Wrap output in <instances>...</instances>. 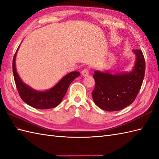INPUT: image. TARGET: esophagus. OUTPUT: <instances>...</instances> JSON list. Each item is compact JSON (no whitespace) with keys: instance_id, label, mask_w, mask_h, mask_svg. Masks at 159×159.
Returning <instances> with one entry per match:
<instances>
[{"instance_id":"1","label":"esophagus","mask_w":159,"mask_h":159,"mask_svg":"<svg viewBox=\"0 0 159 159\" xmlns=\"http://www.w3.org/2000/svg\"><path fill=\"white\" fill-rule=\"evenodd\" d=\"M81 74H82V75H83V76H88V75H89V70H88V69H87V68L83 69V70H82V72H81Z\"/></svg>"}]
</instances>
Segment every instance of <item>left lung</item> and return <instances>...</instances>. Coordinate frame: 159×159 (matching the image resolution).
I'll return each instance as SVG.
<instances>
[{
	"mask_svg": "<svg viewBox=\"0 0 159 159\" xmlns=\"http://www.w3.org/2000/svg\"><path fill=\"white\" fill-rule=\"evenodd\" d=\"M135 64L129 72H114L96 70L91 93L94 103L108 112L123 110L134 102L140 90L145 74V60L141 50H133Z\"/></svg>",
	"mask_w": 159,
	"mask_h": 159,
	"instance_id": "obj_1",
	"label": "left lung"
}]
</instances>
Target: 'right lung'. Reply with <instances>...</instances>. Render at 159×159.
Returning <instances> with one entry per match:
<instances>
[{
    "mask_svg": "<svg viewBox=\"0 0 159 159\" xmlns=\"http://www.w3.org/2000/svg\"><path fill=\"white\" fill-rule=\"evenodd\" d=\"M18 49L13 60V72L15 83L22 100L25 104L37 109H49L57 106L65 96L70 84L80 75V72L74 71L67 74L49 89L45 91L34 89L22 81L17 72L16 60Z\"/></svg>",
    "mask_w": 159,
    "mask_h": 159,
    "instance_id": "add662e5",
    "label": "right lung"
}]
</instances>
